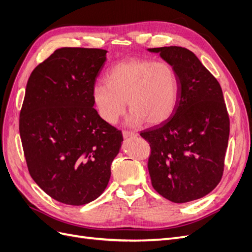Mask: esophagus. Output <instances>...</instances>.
<instances>
[{
	"mask_svg": "<svg viewBox=\"0 0 252 252\" xmlns=\"http://www.w3.org/2000/svg\"><path fill=\"white\" fill-rule=\"evenodd\" d=\"M123 136L124 138H128V137H135L137 136L135 133L133 132H128V131H123Z\"/></svg>",
	"mask_w": 252,
	"mask_h": 252,
	"instance_id": "34e87169",
	"label": "esophagus"
}]
</instances>
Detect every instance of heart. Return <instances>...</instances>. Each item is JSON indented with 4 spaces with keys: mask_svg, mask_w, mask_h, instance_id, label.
I'll return each instance as SVG.
<instances>
[{
    "mask_svg": "<svg viewBox=\"0 0 252 252\" xmlns=\"http://www.w3.org/2000/svg\"><path fill=\"white\" fill-rule=\"evenodd\" d=\"M106 85H95L92 98L98 115L108 124H116L131 111L128 124L146 121L157 126L168 120L178 106L180 83L169 63L132 58L113 65L105 77Z\"/></svg>",
    "mask_w": 252,
    "mask_h": 252,
    "instance_id": "b5f03b06",
    "label": "heart"
}]
</instances>
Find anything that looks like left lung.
Masks as SVG:
<instances>
[{"label": "left lung", "instance_id": "8db88e82", "mask_svg": "<svg viewBox=\"0 0 252 252\" xmlns=\"http://www.w3.org/2000/svg\"><path fill=\"white\" fill-rule=\"evenodd\" d=\"M148 51L171 65L180 83L172 116L140 133L152 150V185L172 202L196 200L216 188L224 169L229 118L222 89L191 51L182 46Z\"/></svg>", "mask_w": 252, "mask_h": 252}]
</instances>
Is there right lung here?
Returning a JSON list of instances; mask_svg holds the SVG:
<instances>
[{"mask_svg":"<svg viewBox=\"0 0 252 252\" xmlns=\"http://www.w3.org/2000/svg\"><path fill=\"white\" fill-rule=\"evenodd\" d=\"M100 49L62 48L28 80L20 134L28 169L52 198L83 206L105 191L124 138L93 108L107 60Z\"/></svg>","mask_w":252,"mask_h":252,"instance_id":"1","label":"right lung"}]
</instances>
